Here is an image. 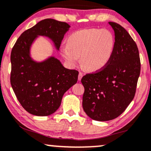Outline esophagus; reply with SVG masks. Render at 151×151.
<instances>
[{"label": "esophagus", "mask_w": 151, "mask_h": 151, "mask_svg": "<svg viewBox=\"0 0 151 151\" xmlns=\"http://www.w3.org/2000/svg\"><path fill=\"white\" fill-rule=\"evenodd\" d=\"M83 74L82 72H79V77H78V79H79V81L81 80V78H82V77H83Z\"/></svg>", "instance_id": "obj_1"}]
</instances>
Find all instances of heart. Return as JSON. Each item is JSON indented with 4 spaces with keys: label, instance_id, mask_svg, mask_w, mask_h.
<instances>
[{
    "label": "heart",
    "instance_id": "1",
    "mask_svg": "<svg viewBox=\"0 0 151 151\" xmlns=\"http://www.w3.org/2000/svg\"><path fill=\"white\" fill-rule=\"evenodd\" d=\"M115 40L108 29H86L72 33L68 39V45L62 48V55L72 66L79 62L85 70L96 72L102 70L110 61Z\"/></svg>",
    "mask_w": 151,
    "mask_h": 151
}]
</instances>
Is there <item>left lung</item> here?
<instances>
[{
    "instance_id": "obj_1",
    "label": "left lung",
    "mask_w": 151,
    "mask_h": 151,
    "mask_svg": "<svg viewBox=\"0 0 151 151\" xmlns=\"http://www.w3.org/2000/svg\"><path fill=\"white\" fill-rule=\"evenodd\" d=\"M108 23L115 35L112 57L104 68L86 74L81 80L83 109L96 121L112 120L126 110L135 96L141 71L137 43L120 24Z\"/></svg>"
}]
</instances>
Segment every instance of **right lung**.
Here are the masks:
<instances>
[{
	"label": "right lung",
	"instance_id": "right-lung-1",
	"mask_svg": "<svg viewBox=\"0 0 151 151\" xmlns=\"http://www.w3.org/2000/svg\"><path fill=\"white\" fill-rule=\"evenodd\" d=\"M70 25L53 19H45L24 32L12 49L10 83L16 97L26 111L36 116L54 113L63 96L77 82L79 72L65 68L54 57L42 63L31 59L29 48L37 36L53 41L58 50Z\"/></svg>",
	"mask_w": 151,
	"mask_h": 151
}]
</instances>
